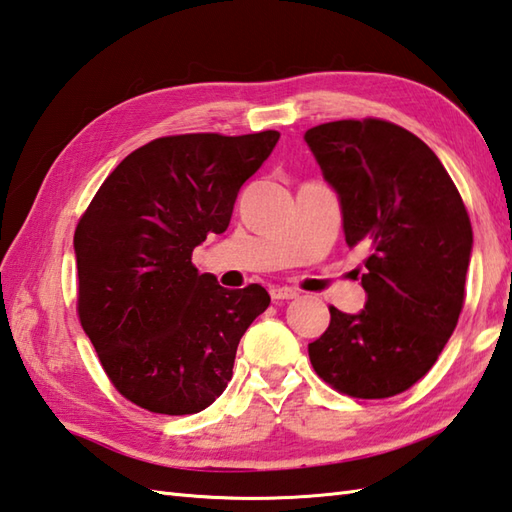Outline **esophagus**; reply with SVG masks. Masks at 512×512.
Masks as SVG:
<instances>
[{
    "label": "esophagus",
    "instance_id": "34e87169",
    "mask_svg": "<svg viewBox=\"0 0 512 512\" xmlns=\"http://www.w3.org/2000/svg\"><path fill=\"white\" fill-rule=\"evenodd\" d=\"M270 297H273L275 301H284V299L288 301V299H297L299 292L290 286H275V288H270Z\"/></svg>",
    "mask_w": 512,
    "mask_h": 512
}]
</instances>
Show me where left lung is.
Masks as SVG:
<instances>
[{
  "mask_svg": "<svg viewBox=\"0 0 512 512\" xmlns=\"http://www.w3.org/2000/svg\"><path fill=\"white\" fill-rule=\"evenodd\" d=\"M306 143L339 195L350 248L365 250V310L330 308L308 345L314 372L341 394L389 398L438 361L464 303L473 228L438 156L394 123L334 121Z\"/></svg>",
  "mask_w": 512,
  "mask_h": 512,
  "instance_id": "obj_1",
  "label": "left lung"
}]
</instances>
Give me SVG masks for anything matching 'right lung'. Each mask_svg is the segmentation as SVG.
I'll use <instances>...</instances> for the list:
<instances>
[{"instance_id":"1","label":"right lung","mask_w":512,"mask_h":512,"mask_svg":"<svg viewBox=\"0 0 512 512\" xmlns=\"http://www.w3.org/2000/svg\"><path fill=\"white\" fill-rule=\"evenodd\" d=\"M279 132L182 134L132 151L74 231L76 310L114 387L165 416L198 413L233 376L239 339L270 295L226 290L191 253L224 233L242 184Z\"/></svg>"}]
</instances>
